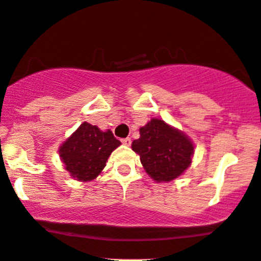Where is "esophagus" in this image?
I'll list each match as a JSON object with an SVG mask.
<instances>
[{"label":"esophagus","instance_id":"esophagus-1","mask_svg":"<svg viewBox=\"0 0 261 261\" xmlns=\"http://www.w3.org/2000/svg\"><path fill=\"white\" fill-rule=\"evenodd\" d=\"M122 143L124 144V146H130L132 139L129 138V137H127V138H123V139H122Z\"/></svg>","mask_w":261,"mask_h":261}]
</instances>
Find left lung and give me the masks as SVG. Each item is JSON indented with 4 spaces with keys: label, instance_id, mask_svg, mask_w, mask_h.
I'll use <instances>...</instances> for the list:
<instances>
[{
    "label": "left lung",
    "instance_id": "left-lung-1",
    "mask_svg": "<svg viewBox=\"0 0 261 261\" xmlns=\"http://www.w3.org/2000/svg\"><path fill=\"white\" fill-rule=\"evenodd\" d=\"M132 149L138 153L147 173L155 179L172 181L191 165L193 144L181 133L161 119H152L139 129Z\"/></svg>",
    "mask_w": 261,
    "mask_h": 261
}]
</instances>
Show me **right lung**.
<instances>
[{
	"instance_id": "1",
	"label": "right lung",
	"mask_w": 261,
	"mask_h": 261,
	"mask_svg": "<svg viewBox=\"0 0 261 261\" xmlns=\"http://www.w3.org/2000/svg\"><path fill=\"white\" fill-rule=\"evenodd\" d=\"M120 144L111 130L83 123L60 147V157L66 171L79 181H91L106 167L111 153Z\"/></svg>"
}]
</instances>
